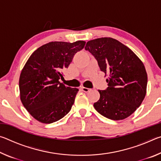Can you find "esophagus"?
Returning <instances> with one entry per match:
<instances>
[{
    "instance_id": "34e87169",
    "label": "esophagus",
    "mask_w": 161,
    "mask_h": 161,
    "mask_svg": "<svg viewBox=\"0 0 161 161\" xmlns=\"http://www.w3.org/2000/svg\"><path fill=\"white\" fill-rule=\"evenodd\" d=\"M81 90L84 92H88L90 91V89L86 88V87H84V86H81Z\"/></svg>"
}]
</instances>
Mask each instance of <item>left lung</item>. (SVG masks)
<instances>
[{"label": "left lung", "instance_id": "obj_1", "mask_svg": "<svg viewBox=\"0 0 161 161\" xmlns=\"http://www.w3.org/2000/svg\"><path fill=\"white\" fill-rule=\"evenodd\" d=\"M85 50L97 59L105 77L108 75V87L99 90L100 98L94 103L95 109L115 121L131 115L146 94L148 77L142 61L130 49L111 37L89 40Z\"/></svg>", "mask_w": 161, "mask_h": 161}]
</instances>
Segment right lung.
<instances>
[{
    "label": "right lung",
    "mask_w": 161,
    "mask_h": 161,
    "mask_svg": "<svg viewBox=\"0 0 161 161\" xmlns=\"http://www.w3.org/2000/svg\"><path fill=\"white\" fill-rule=\"evenodd\" d=\"M85 43L50 42L37 48L28 59L19 79L20 100L38 121L53 123L71 110L79 89L66 86L59 80Z\"/></svg>",
    "instance_id": "add662e5"
}]
</instances>
